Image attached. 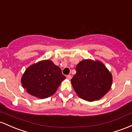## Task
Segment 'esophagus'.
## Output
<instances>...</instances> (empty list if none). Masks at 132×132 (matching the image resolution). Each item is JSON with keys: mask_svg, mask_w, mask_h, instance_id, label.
I'll return each mask as SVG.
<instances>
[{"mask_svg": "<svg viewBox=\"0 0 132 132\" xmlns=\"http://www.w3.org/2000/svg\"><path fill=\"white\" fill-rule=\"evenodd\" d=\"M67 78L68 80H70L71 78H72V76H71V75H67Z\"/></svg>", "mask_w": 132, "mask_h": 132, "instance_id": "1", "label": "esophagus"}]
</instances>
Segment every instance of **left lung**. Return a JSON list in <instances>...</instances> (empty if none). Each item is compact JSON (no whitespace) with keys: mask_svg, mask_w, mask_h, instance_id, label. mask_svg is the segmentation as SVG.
Listing matches in <instances>:
<instances>
[{"mask_svg":"<svg viewBox=\"0 0 132 132\" xmlns=\"http://www.w3.org/2000/svg\"><path fill=\"white\" fill-rule=\"evenodd\" d=\"M75 70L71 84L80 98L88 102L98 100L110 90L112 75L101 62L84 60Z\"/></svg>","mask_w":132,"mask_h":132,"instance_id":"left-lung-1","label":"left lung"}]
</instances>
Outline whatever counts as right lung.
I'll list each match as a JSON object with an SVG mask.
<instances>
[{"mask_svg":"<svg viewBox=\"0 0 132 132\" xmlns=\"http://www.w3.org/2000/svg\"><path fill=\"white\" fill-rule=\"evenodd\" d=\"M65 78L60 67L51 60H45L28 67L21 82L24 89L31 95L45 98L55 94Z\"/></svg>","mask_w":132,"mask_h":132,"instance_id":"1","label":"right lung"}]
</instances>
